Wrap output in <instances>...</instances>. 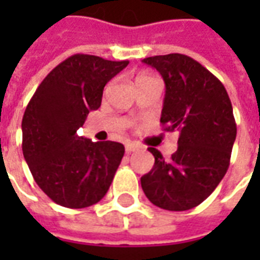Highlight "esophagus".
<instances>
[{
    "label": "esophagus",
    "instance_id": "esophagus-1",
    "mask_svg": "<svg viewBox=\"0 0 260 260\" xmlns=\"http://www.w3.org/2000/svg\"><path fill=\"white\" fill-rule=\"evenodd\" d=\"M136 150H138V146H136L135 143H126L125 145V152L128 153V154L132 152H136Z\"/></svg>",
    "mask_w": 260,
    "mask_h": 260
}]
</instances>
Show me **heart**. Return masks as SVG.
Listing matches in <instances>:
<instances>
[{
    "instance_id": "1",
    "label": "heart",
    "mask_w": 260,
    "mask_h": 260,
    "mask_svg": "<svg viewBox=\"0 0 260 260\" xmlns=\"http://www.w3.org/2000/svg\"><path fill=\"white\" fill-rule=\"evenodd\" d=\"M147 79H150V78H149V76H146V75H141V76H138V78H136V79H135L136 86L139 87V86H141L142 83H143V82H146Z\"/></svg>"
}]
</instances>
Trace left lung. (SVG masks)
<instances>
[{"mask_svg":"<svg viewBox=\"0 0 260 260\" xmlns=\"http://www.w3.org/2000/svg\"><path fill=\"white\" fill-rule=\"evenodd\" d=\"M143 62L156 68L166 83L160 122L178 131V149L166 160L154 147L153 169L141 178L153 205L184 212L201 205L223 180L237 136L233 106L223 83L184 54L154 55Z\"/></svg>","mask_w":260,"mask_h":260,"instance_id":"1","label":"left lung"}]
</instances>
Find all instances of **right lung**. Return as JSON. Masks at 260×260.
<instances>
[{
  "label": "right lung",
  "instance_id": "1",
  "mask_svg": "<svg viewBox=\"0 0 260 260\" xmlns=\"http://www.w3.org/2000/svg\"><path fill=\"white\" fill-rule=\"evenodd\" d=\"M129 64L75 54L43 79L22 119V150L36 184L69 209L102 201L124 157L118 142L78 135L87 114L102 104L104 86Z\"/></svg>",
  "mask_w": 260,
  "mask_h": 260
}]
</instances>
